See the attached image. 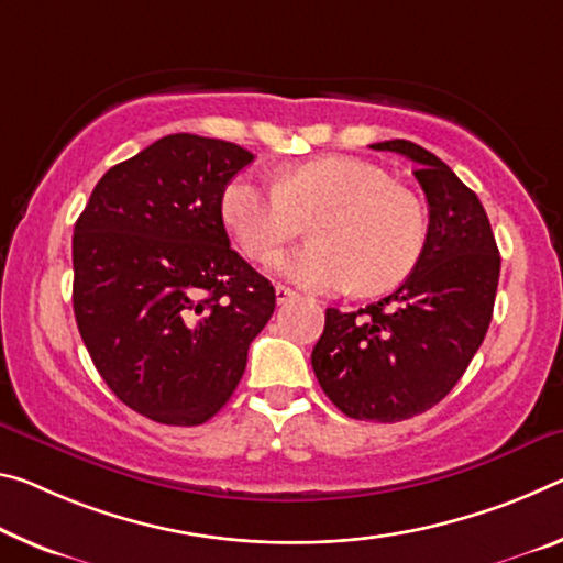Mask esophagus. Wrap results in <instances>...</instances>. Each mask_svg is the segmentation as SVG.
I'll list each match as a JSON object with an SVG mask.
<instances>
[{
    "instance_id": "1",
    "label": "esophagus",
    "mask_w": 563,
    "mask_h": 563,
    "mask_svg": "<svg viewBox=\"0 0 563 563\" xmlns=\"http://www.w3.org/2000/svg\"><path fill=\"white\" fill-rule=\"evenodd\" d=\"M296 296H298V292L292 290V288H288V285H283V283L275 285V300H278V302H288V300H292Z\"/></svg>"
}]
</instances>
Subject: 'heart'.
I'll use <instances>...</instances> for the list:
<instances>
[{
    "mask_svg": "<svg viewBox=\"0 0 563 563\" xmlns=\"http://www.w3.org/2000/svg\"><path fill=\"white\" fill-rule=\"evenodd\" d=\"M220 212L243 253L263 261L308 230L313 243L278 255L275 271L310 290L386 292L413 271L426 220L418 200L380 167L353 157H318L288 167L278 185L240 175Z\"/></svg>",
    "mask_w": 563,
    "mask_h": 563,
    "instance_id": "obj_1",
    "label": "heart"
}]
</instances>
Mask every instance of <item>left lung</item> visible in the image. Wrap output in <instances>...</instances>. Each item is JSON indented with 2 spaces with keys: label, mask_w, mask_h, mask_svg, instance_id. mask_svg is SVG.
<instances>
[{
  "label": "left lung",
  "mask_w": 563,
  "mask_h": 563,
  "mask_svg": "<svg viewBox=\"0 0 563 563\" xmlns=\"http://www.w3.org/2000/svg\"><path fill=\"white\" fill-rule=\"evenodd\" d=\"M416 163L428 200L421 257L404 285L353 313L325 310L313 371L355 421L396 423L449 396L484 343L498 288L496 238L474 190L408 140L371 145Z\"/></svg>",
  "instance_id": "left-lung-1"
}]
</instances>
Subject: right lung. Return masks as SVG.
<instances>
[{
  "label": "right lung",
  "instance_id": "1",
  "mask_svg": "<svg viewBox=\"0 0 563 563\" xmlns=\"http://www.w3.org/2000/svg\"><path fill=\"white\" fill-rule=\"evenodd\" d=\"M253 153L167 135L95 185L73 238V306L95 368L124 406L200 426L228 404L275 288L222 225L228 183Z\"/></svg>",
  "mask_w": 563,
  "mask_h": 563
}]
</instances>
